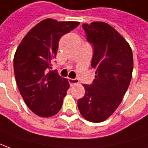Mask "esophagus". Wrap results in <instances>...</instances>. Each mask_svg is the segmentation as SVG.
Instances as JSON below:
<instances>
[{
	"label": "esophagus",
	"mask_w": 148,
	"mask_h": 148,
	"mask_svg": "<svg viewBox=\"0 0 148 148\" xmlns=\"http://www.w3.org/2000/svg\"><path fill=\"white\" fill-rule=\"evenodd\" d=\"M69 83L71 84V86L72 85H74V84H79V80L78 79H69Z\"/></svg>",
	"instance_id": "1"
}]
</instances>
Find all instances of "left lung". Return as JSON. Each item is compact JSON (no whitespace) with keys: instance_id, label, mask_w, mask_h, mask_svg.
Returning <instances> with one entry per match:
<instances>
[{"instance_id":"1","label":"left lung","mask_w":148,"mask_h":148,"mask_svg":"<svg viewBox=\"0 0 148 148\" xmlns=\"http://www.w3.org/2000/svg\"><path fill=\"white\" fill-rule=\"evenodd\" d=\"M87 40L93 46L91 66L96 70L92 84H84L78 100L80 114L92 123H101L113 114L125 95L132 77L133 54L127 40L102 21L83 24Z\"/></svg>"}]
</instances>
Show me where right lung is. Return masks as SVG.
Returning <instances> with one entry per match:
<instances>
[{"mask_svg": "<svg viewBox=\"0 0 148 148\" xmlns=\"http://www.w3.org/2000/svg\"><path fill=\"white\" fill-rule=\"evenodd\" d=\"M79 25L78 21L47 18L26 34L17 48L14 69L18 90L29 110L39 117H52L60 110L69 83L48 71L60 38Z\"/></svg>", "mask_w": 148, "mask_h": 148, "instance_id": "right-lung-1", "label": "right lung"}]
</instances>
